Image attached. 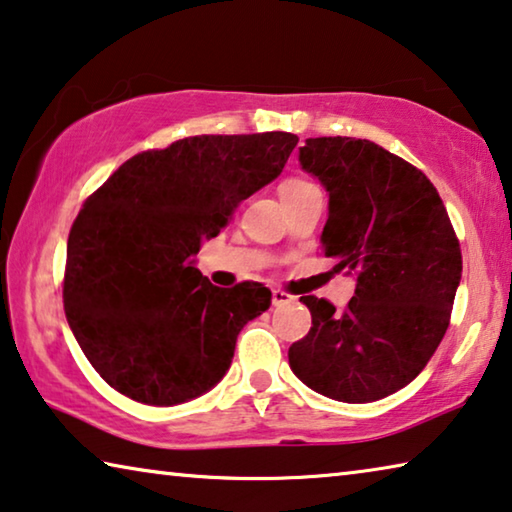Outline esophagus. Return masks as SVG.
Instances as JSON below:
<instances>
[{
	"label": "esophagus",
	"instance_id": "1",
	"mask_svg": "<svg viewBox=\"0 0 512 512\" xmlns=\"http://www.w3.org/2000/svg\"><path fill=\"white\" fill-rule=\"evenodd\" d=\"M271 300H273V305H287V303H291V300H294V296L287 294V291H282V289H273Z\"/></svg>",
	"mask_w": 512,
	"mask_h": 512
}]
</instances>
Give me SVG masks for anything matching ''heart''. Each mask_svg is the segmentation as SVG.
<instances>
[{"instance_id":"1","label":"heart","mask_w":512,"mask_h":512,"mask_svg":"<svg viewBox=\"0 0 512 512\" xmlns=\"http://www.w3.org/2000/svg\"><path fill=\"white\" fill-rule=\"evenodd\" d=\"M303 186H310L307 182H303V180H289V182H285L280 186V193L282 191H294V189H303Z\"/></svg>"}]
</instances>
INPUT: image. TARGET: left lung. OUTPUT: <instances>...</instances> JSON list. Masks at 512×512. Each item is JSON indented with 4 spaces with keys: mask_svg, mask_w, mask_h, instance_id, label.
Instances as JSON below:
<instances>
[{
    "mask_svg": "<svg viewBox=\"0 0 512 512\" xmlns=\"http://www.w3.org/2000/svg\"><path fill=\"white\" fill-rule=\"evenodd\" d=\"M298 161L328 191L321 243L358 275L344 312L300 296L312 314L289 367L328 399L371 403L412 383L449 328L462 255L444 202L408 161L367 139H307Z\"/></svg>",
    "mask_w": 512,
    "mask_h": 512,
    "instance_id": "1",
    "label": "left lung"
}]
</instances>
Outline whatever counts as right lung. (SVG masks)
<instances>
[{
	"label": "right lung",
	"instance_id": "add662e5",
	"mask_svg": "<svg viewBox=\"0 0 512 512\" xmlns=\"http://www.w3.org/2000/svg\"><path fill=\"white\" fill-rule=\"evenodd\" d=\"M289 132L189 136L127 159L68 237L63 307L93 369L129 399L177 405L225 376L241 328L269 310L262 282L214 287L202 241L282 173Z\"/></svg>",
	"mask_w": 512,
	"mask_h": 512
}]
</instances>
